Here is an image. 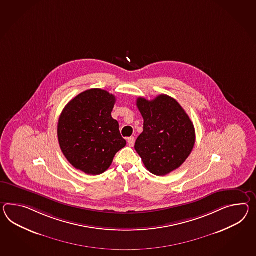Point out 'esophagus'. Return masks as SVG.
I'll return each mask as SVG.
<instances>
[{
	"label": "esophagus",
	"mask_w": 256,
	"mask_h": 256,
	"mask_svg": "<svg viewBox=\"0 0 256 256\" xmlns=\"http://www.w3.org/2000/svg\"><path fill=\"white\" fill-rule=\"evenodd\" d=\"M128 145H130V147H133L134 144H135V138H128Z\"/></svg>",
	"instance_id": "34e87169"
}]
</instances>
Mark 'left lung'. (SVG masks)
I'll list each match as a JSON object with an SVG mask.
<instances>
[{"label":"left lung","instance_id":"left-lung-1","mask_svg":"<svg viewBox=\"0 0 256 256\" xmlns=\"http://www.w3.org/2000/svg\"><path fill=\"white\" fill-rule=\"evenodd\" d=\"M144 132L135 150L152 174L166 176L187 160L195 144V130L180 104L166 94L154 100L138 98Z\"/></svg>","mask_w":256,"mask_h":256}]
</instances>
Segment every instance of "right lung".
<instances>
[{
    "label": "right lung",
    "instance_id": "add662e5",
    "mask_svg": "<svg viewBox=\"0 0 256 256\" xmlns=\"http://www.w3.org/2000/svg\"><path fill=\"white\" fill-rule=\"evenodd\" d=\"M116 97L92 88L70 100L59 118L57 135L64 156L75 168L88 174H100L112 164L126 142L112 118Z\"/></svg>",
    "mask_w": 256,
    "mask_h": 256
}]
</instances>
